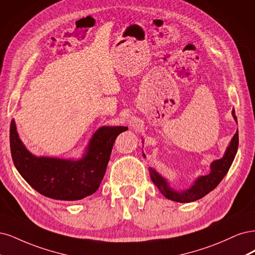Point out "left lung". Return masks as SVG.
<instances>
[{
    "label": "left lung",
    "instance_id": "1",
    "mask_svg": "<svg viewBox=\"0 0 255 255\" xmlns=\"http://www.w3.org/2000/svg\"><path fill=\"white\" fill-rule=\"evenodd\" d=\"M232 116L234 121L237 124V118L235 116L234 109L232 110ZM238 148V130L236 133L232 137L231 142H230L229 146L225 151V154L223 158L219 160H215L211 163L210 165V172L205 176H200L197 178L194 183L187 188V190L183 191H176L172 188L167 180L162 177L159 172L149 167V174L151 181L154 183V185L159 188L161 194L165 197V198L176 201V202H193L198 199H201L207 194H209L211 191L220 183L221 180L227 175L229 168L231 167L233 160L236 155ZM143 157L146 158L145 153L143 152Z\"/></svg>",
    "mask_w": 255,
    "mask_h": 255
}]
</instances>
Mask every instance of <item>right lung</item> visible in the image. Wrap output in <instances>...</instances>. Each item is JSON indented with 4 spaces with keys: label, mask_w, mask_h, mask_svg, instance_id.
Instances as JSON below:
<instances>
[{
    "label": "right lung",
    "mask_w": 255,
    "mask_h": 255,
    "mask_svg": "<svg viewBox=\"0 0 255 255\" xmlns=\"http://www.w3.org/2000/svg\"><path fill=\"white\" fill-rule=\"evenodd\" d=\"M128 127L103 126L90 138L80 159L32 154L20 139L14 120L10 123V151L15 168L35 190L56 200H80L100 187L117 136Z\"/></svg>",
    "instance_id": "obj_1"
}]
</instances>
